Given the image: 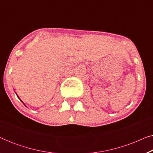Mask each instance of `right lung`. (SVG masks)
<instances>
[{
    "label": "right lung",
    "instance_id": "right-lung-1",
    "mask_svg": "<svg viewBox=\"0 0 153 153\" xmlns=\"http://www.w3.org/2000/svg\"><path fill=\"white\" fill-rule=\"evenodd\" d=\"M16 95H17V94H16ZM17 97H18V98H19V100H21V99H20V98H19V96H18V95H17ZM21 101H22V100H21ZM23 104H24V105H25V106H26V104H25L24 103V102H23Z\"/></svg>",
    "mask_w": 153,
    "mask_h": 153
}]
</instances>
